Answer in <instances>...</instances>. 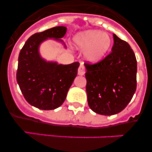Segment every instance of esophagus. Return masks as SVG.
Here are the masks:
<instances>
[{"instance_id":"34e87169","label":"esophagus","mask_w":152,"mask_h":152,"mask_svg":"<svg viewBox=\"0 0 152 152\" xmlns=\"http://www.w3.org/2000/svg\"><path fill=\"white\" fill-rule=\"evenodd\" d=\"M78 72V75H81V76L85 74V68H84L83 63H80V66L78 68V72Z\"/></svg>"}]
</instances>
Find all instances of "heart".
I'll list each match as a JSON object with an SVG mask.
<instances>
[{
    "mask_svg": "<svg viewBox=\"0 0 152 152\" xmlns=\"http://www.w3.org/2000/svg\"><path fill=\"white\" fill-rule=\"evenodd\" d=\"M75 42L77 48L86 50V59L91 63L102 60L112 44L110 35L99 30H88L79 33L75 37Z\"/></svg>",
    "mask_w": 152,
    "mask_h": 152,
    "instance_id": "heart-1",
    "label": "heart"
}]
</instances>
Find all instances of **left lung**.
<instances>
[{
    "mask_svg": "<svg viewBox=\"0 0 152 152\" xmlns=\"http://www.w3.org/2000/svg\"><path fill=\"white\" fill-rule=\"evenodd\" d=\"M111 53L94 64H84L90 108L111 116L128 105L136 90V58L130 45L113 34Z\"/></svg>",
    "mask_w": 152,
    "mask_h": 152,
    "instance_id": "1",
    "label": "left lung"
}]
</instances>
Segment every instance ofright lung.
Listing matches in <instances>:
<instances>
[{"label": "right lung", "mask_w": 152, "mask_h": 152, "mask_svg": "<svg viewBox=\"0 0 152 152\" xmlns=\"http://www.w3.org/2000/svg\"><path fill=\"white\" fill-rule=\"evenodd\" d=\"M67 31L64 26H56L31 36L21 49L18 58L17 80L26 101L44 110L59 107L64 103L70 87L77 76L79 62L58 64L42 58L39 46L53 39L61 42Z\"/></svg>", "instance_id": "add662e5"}]
</instances>
